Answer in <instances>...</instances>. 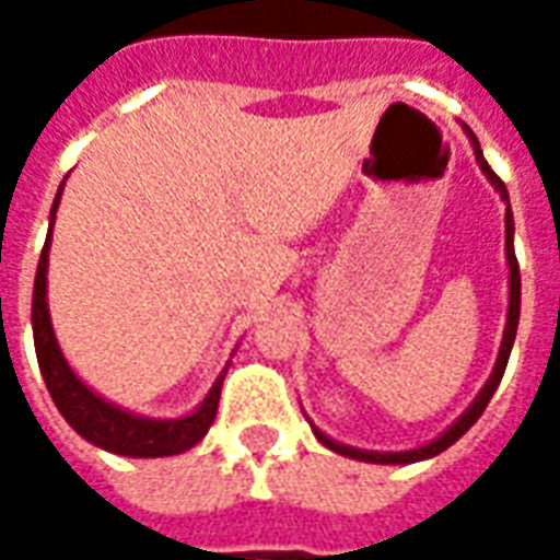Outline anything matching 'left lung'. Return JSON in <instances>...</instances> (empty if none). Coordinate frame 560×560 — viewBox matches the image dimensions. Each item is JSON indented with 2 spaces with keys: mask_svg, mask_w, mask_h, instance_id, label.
<instances>
[{
  "mask_svg": "<svg viewBox=\"0 0 560 560\" xmlns=\"http://www.w3.org/2000/svg\"><path fill=\"white\" fill-rule=\"evenodd\" d=\"M465 128V135H468L470 147H474V155H477V164H480V171L486 173V179L492 183V188L501 195V200L506 203V212H504V255H506V269H510V276H506V288H510V296H506V324H504V339H501V348H498V360H494V369L489 381L482 384V389L474 396L465 411L458 413L453 425H446L444 432L432 438L429 444L422 446H413V450H401V453H381V450H360V446H351V444H341L336 438H329L327 432H320L315 422L308 420L312 425V432L315 438L320 441L324 446H329L332 453H339V456H348V458H357V462H372V465H411V462H422V458H432L438 453H444L446 446H453L462 438V434L468 432L474 422L480 420L482 411H486V405L489 399L494 396V389L501 384V377H504V369H506V360H510V351H513V341H516V329H518V312H522V279H518V260H516V252H513V209H510V195H506V185L498 179V173L489 167V161L482 159V149H480V140L474 138V131L468 126Z\"/></svg>",
  "mask_w": 560,
  "mask_h": 560,
  "instance_id": "left-lung-1",
  "label": "left lung"
}]
</instances>
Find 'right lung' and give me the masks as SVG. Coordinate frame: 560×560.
Returning a JSON list of instances; mask_svg holds the SVG:
<instances>
[{
	"instance_id": "obj_1",
	"label": "right lung",
	"mask_w": 560,
	"mask_h": 560,
	"mask_svg": "<svg viewBox=\"0 0 560 560\" xmlns=\"http://www.w3.org/2000/svg\"><path fill=\"white\" fill-rule=\"evenodd\" d=\"M62 188H66V183L59 185V191H56L54 209H50V224H47L50 231H47V243H44L38 272H35V291H32V336H35V357H38V365H42L44 384L50 389L56 408L66 417L68 425L80 438H86L90 444L128 458L179 456L185 450H191L209 432L212 420H215L221 381L228 375L231 360L221 369V375L215 377V384L209 387V393L195 411L183 413V417H171V420L143 417V413L119 408L110 399L98 396L83 377H78V372L68 365L66 353H62L59 341H56L50 305H47V264H50L54 221Z\"/></svg>"
}]
</instances>
